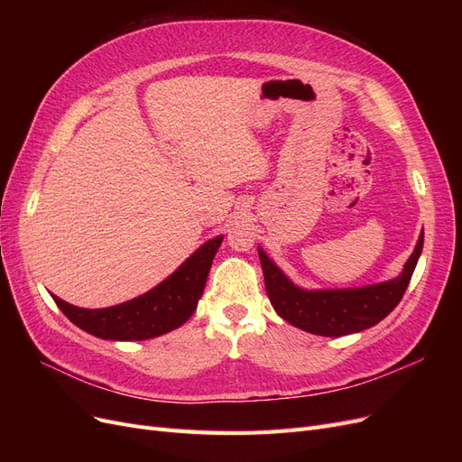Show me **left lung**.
Wrapping results in <instances>:
<instances>
[{
	"instance_id": "8db88e82",
	"label": "left lung",
	"mask_w": 462,
	"mask_h": 462,
	"mask_svg": "<svg viewBox=\"0 0 462 462\" xmlns=\"http://www.w3.org/2000/svg\"><path fill=\"white\" fill-rule=\"evenodd\" d=\"M422 246L424 231L397 277L353 289H302L291 282L262 246H258V256L265 292L279 316L302 331L324 337H341L375 326L395 309L411 283Z\"/></svg>"
}]
</instances>
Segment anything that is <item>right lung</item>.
<instances>
[{
    "mask_svg": "<svg viewBox=\"0 0 462 462\" xmlns=\"http://www.w3.org/2000/svg\"><path fill=\"white\" fill-rule=\"evenodd\" d=\"M221 241L223 235L206 241L162 283L141 297L109 309H79L60 297H51L77 328L94 337L109 341L153 339L180 328L197 310Z\"/></svg>",
    "mask_w": 462,
    "mask_h": 462,
    "instance_id": "1",
    "label": "right lung"
}]
</instances>
